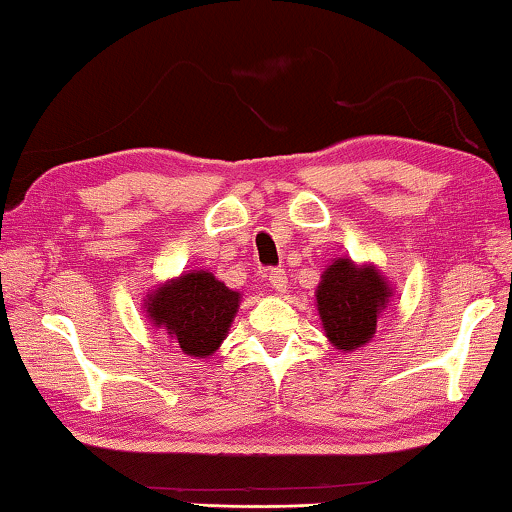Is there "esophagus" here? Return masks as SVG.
<instances>
[{
	"mask_svg": "<svg viewBox=\"0 0 512 512\" xmlns=\"http://www.w3.org/2000/svg\"><path fill=\"white\" fill-rule=\"evenodd\" d=\"M268 279H270V286L279 293L286 291V286H289V277L284 275V270H270L268 272Z\"/></svg>",
	"mask_w": 512,
	"mask_h": 512,
	"instance_id": "1",
	"label": "esophagus"
}]
</instances>
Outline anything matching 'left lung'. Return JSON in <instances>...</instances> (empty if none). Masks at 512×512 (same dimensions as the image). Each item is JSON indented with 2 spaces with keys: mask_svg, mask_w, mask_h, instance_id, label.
I'll return each instance as SVG.
<instances>
[{
  "mask_svg": "<svg viewBox=\"0 0 512 512\" xmlns=\"http://www.w3.org/2000/svg\"><path fill=\"white\" fill-rule=\"evenodd\" d=\"M394 286L373 263L340 256L326 265L314 291L321 328L340 352H356L373 340L380 314L387 310Z\"/></svg>",
  "mask_w": 512,
  "mask_h": 512,
  "instance_id": "left-lung-1",
  "label": "left lung"
}]
</instances>
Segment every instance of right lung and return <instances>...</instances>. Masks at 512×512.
Segmentation results:
<instances>
[{
	"label": "right lung",
	"instance_id": "right-lung-1",
	"mask_svg": "<svg viewBox=\"0 0 512 512\" xmlns=\"http://www.w3.org/2000/svg\"><path fill=\"white\" fill-rule=\"evenodd\" d=\"M240 300V291L209 270H188L146 293L144 312L186 356L209 359L226 340Z\"/></svg>",
	"mask_w": 512,
	"mask_h": 512
}]
</instances>
